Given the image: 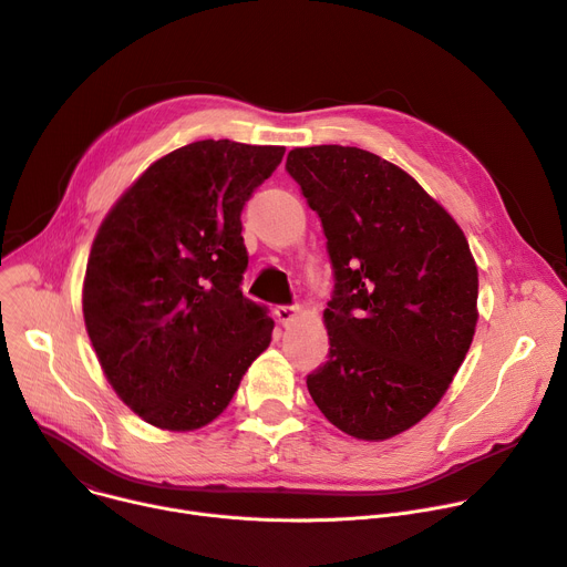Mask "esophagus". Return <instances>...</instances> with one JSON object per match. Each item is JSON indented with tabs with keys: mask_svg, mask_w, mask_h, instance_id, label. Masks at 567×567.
<instances>
[{
	"mask_svg": "<svg viewBox=\"0 0 567 567\" xmlns=\"http://www.w3.org/2000/svg\"><path fill=\"white\" fill-rule=\"evenodd\" d=\"M298 317V307L296 305H278L276 307V319L280 326H289Z\"/></svg>",
	"mask_w": 567,
	"mask_h": 567,
	"instance_id": "obj_1",
	"label": "esophagus"
}]
</instances>
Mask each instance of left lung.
Listing matches in <instances>:
<instances>
[{
	"mask_svg": "<svg viewBox=\"0 0 567 567\" xmlns=\"http://www.w3.org/2000/svg\"><path fill=\"white\" fill-rule=\"evenodd\" d=\"M287 172L321 219L334 271L328 362L307 389L341 432L391 439L439 404L473 343L471 246L414 178L371 151L293 148Z\"/></svg>",
	"mask_w": 567,
	"mask_h": 567,
	"instance_id": "obj_1",
	"label": "left lung"
}]
</instances>
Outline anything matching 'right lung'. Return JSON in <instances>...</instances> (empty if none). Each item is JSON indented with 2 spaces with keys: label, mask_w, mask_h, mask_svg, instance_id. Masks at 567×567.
Instances as JSON below:
<instances>
[{
  "label": "right lung",
  "mask_w": 567,
  "mask_h": 567,
  "mask_svg": "<svg viewBox=\"0 0 567 567\" xmlns=\"http://www.w3.org/2000/svg\"><path fill=\"white\" fill-rule=\"evenodd\" d=\"M285 146L200 140L153 163L101 224L83 319L115 393L161 430L215 421L274 319L241 293V210Z\"/></svg>",
  "instance_id": "add662e5"
}]
</instances>
